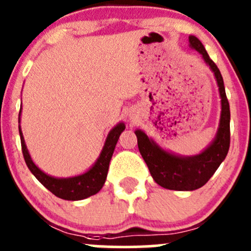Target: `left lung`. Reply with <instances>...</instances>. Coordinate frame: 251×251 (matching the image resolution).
<instances>
[{"label":"left lung","mask_w":251,"mask_h":251,"mask_svg":"<svg viewBox=\"0 0 251 251\" xmlns=\"http://www.w3.org/2000/svg\"><path fill=\"white\" fill-rule=\"evenodd\" d=\"M188 39L191 47L201 53L215 73L218 84L222 98V115L215 141L199 155L184 157L165 151L155 142L149 140L143 131H135L139 151L147 163L151 176L160 186L176 191H193L204 186L223 162L230 147V105L225 94L223 77L199 39L193 35Z\"/></svg>","instance_id":"obj_1"}]
</instances>
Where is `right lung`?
<instances>
[{"instance_id":"1","label":"right lung","mask_w":251,"mask_h":251,"mask_svg":"<svg viewBox=\"0 0 251 251\" xmlns=\"http://www.w3.org/2000/svg\"><path fill=\"white\" fill-rule=\"evenodd\" d=\"M20 114H21V111H20ZM125 125H123V123H120V125H117L110 133H109L102 153H100L97 162L95 163L94 167H92L91 170L86 172V173L81 174V176H73V178L67 179L53 178V176H47L44 172L39 170V168L34 165V162L32 161V159H30L29 153H28L26 148V145H25L24 135H22L20 126L19 133L20 139H21V148L22 154H24L25 157V161H26V165L27 167L29 168V171L34 174L35 178L38 179L47 190L50 191L54 196L59 197V198L65 199V201H81V199H85L88 198V197H91L97 192H100V188L103 187L106 176H108L109 163H110L111 156L112 154H114L115 146H116L118 137H120L121 133L125 130Z\"/></svg>"}]
</instances>
